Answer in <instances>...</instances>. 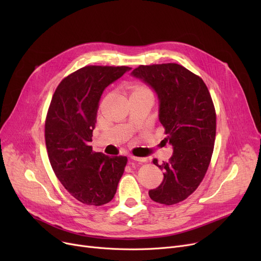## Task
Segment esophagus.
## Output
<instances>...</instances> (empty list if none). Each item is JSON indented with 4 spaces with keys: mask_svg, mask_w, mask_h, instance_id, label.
<instances>
[{
    "mask_svg": "<svg viewBox=\"0 0 261 261\" xmlns=\"http://www.w3.org/2000/svg\"><path fill=\"white\" fill-rule=\"evenodd\" d=\"M131 159H132L133 161H136V162H142V163L147 162V159H146V158H139V156H134V155H132V156H131Z\"/></svg>",
    "mask_w": 261,
    "mask_h": 261,
    "instance_id": "obj_1",
    "label": "esophagus"
}]
</instances>
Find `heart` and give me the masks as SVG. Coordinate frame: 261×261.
<instances>
[{
  "mask_svg": "<svg viewBox=\"0 0 261 261\" xmlns=\"http://www.w3.org/2000/svg\"><path fill=\"white\" fill-rule=\"evenodd\" d=\"M138 92H150L149 88L143 85H138L133 88V92L132 93H138Z\"/></svg>",
  "mask_w": 261,
  "mask_h": 261,
  "instance_id": "1",
  "label": "heart"
}]
</instances>
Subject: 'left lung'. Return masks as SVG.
I'll return each mask as SVG.
<instances>
[{
  "label": "left lung",
  "instance_id": "1",
  "mask_svg": "<svg viewBox=\"0 0 261 261\" xmlns=\"http://www.w3.org/2000/svg\"><path fill=\"white\" fill-rule=\"evenodd\" d=\"M132 75L156 92L159 118L173 146L164 170L162 184L149 190V197L164 205L187 199L198 188L208 169L216 139V110L211 93L201 77L177 63L140 65Z\"/></svg>",
  "mask_w": 261,
  "mask_h": 261
}]
</instances>
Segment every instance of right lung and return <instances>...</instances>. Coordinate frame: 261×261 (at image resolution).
<instances>
[{"label":"right lung","mask_w":261,"mask_h":261,"mask_svg":"<svg viewBox=\"0 0 261 261\" xmlns=\"http://www.w3.org/2000/svg\"><path fill=\"white\" fill-rule=\"evenodd\" d=\"M129 70L81 67L61 80L48 108L44 134L51 168L71 196L87 205L111 201L127 165V156L95 152L90 142L103 90Z\"/></svg>","instance_id":"right-lung-1"}]
</instances>
